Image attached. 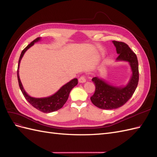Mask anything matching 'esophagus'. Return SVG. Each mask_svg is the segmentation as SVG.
<instances>
[{"mask_svg":"<svg viewBox=\"0 0 157 157\" xmlns=\"http://www.w3.org/2000/svg\"><path fill=\"white\" fill-rule=\"evenodd\" d=\"M78 81L80 83H84V82H86V78H85L84 76H81V77L78 78Z\"/></svg>","mask_w":157,"mask_h":157,"instance_id":"34e87169","label":"esophagus"}]
</instances>
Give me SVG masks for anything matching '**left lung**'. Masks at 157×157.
Instances as JSON below:
<instances>
[{
	"mask_svg": "<svg viewBox=\"0 0 157 157\" xmlns=\"http://www.w3.org/2000/svg\"><path fill=\"white\" fill-rule=\"evenodd\" d=\"M112 42L118 54L117 61L129 63L132 75L124 86L114 85L98 77L92 78L96 90L90 99L95 106L107 110L121 107L129 100L135 92L139 80L138 61L136 55L124 42L115 40Z\"/></svg>",
	"mask_w": 157,
	"mask_h": 157,
	"instance_id": "left-lung-1",
	"label": "left lung"
}]
</instances>
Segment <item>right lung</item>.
Returning a JSON list of instances; mask_svg holds the SVG:
<instances>
[{
	"instance_id": "right-lung-1",
	"label": "right lung",
	"mask_w": 157,
	"mask_h": 157,
	"mask_svg": "<svg viewBox=\"0 0 157 157\" xmlns=\"http://www.w3.org/2000/svg\"><path fill=\"white\" fill-rule=\"evenodd\" d=\"M40 40H41L40 37L37 38V39L31 42V43L21 52L20 59H19V61H18L17 76L19 86H20L22 94H23V96H24L25 98L26 99V100L29 102L32 106L38 109V110H39L43 113H52V112L59 110V109H61L63 106V105L66 103V101H67V99L69 98V95L71 90H72L75 86H77V85L78 79L75 78L70 80L69 82L66 83L65 84L63 85V86H61L55 94H52V96H50L48 97H44V98L31 97L25 92V90L24 88H23V86L21 84V80L20 78V75H19V68H20V64L23 55H24L25 53V52L28 49L30 48L32 46L34 45L35 43L40 41Z\"/></svg>"
}]
</instances>
